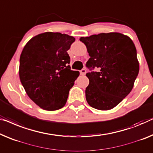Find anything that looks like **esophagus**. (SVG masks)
Instances as JSON below:
<instances>
[{
  "instance_id": "34e87169",
  "label": "esophagus",
  "mask_w": 153,
  "mask_h": 153,
  "mask_svg": "<svg viewBox=\"0 0 153 153\" xmlns=\"http://www.w3.org/2000/svg\"><path fill=\"white\" fill-rule=\"evenodd\" d=\"M79 72H80V74H81V75H82V76H84V75L86 74V71L85 69H82Z\"/></svg>"
}]
</instances>
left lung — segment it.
Returning <instances> with one entry per match:
<instances>
[{
    "mask_svg": "<svg viewBox=\"0 0 153 153\" xmlns=\"http://www.w3.org/2000/svg\"><path fill=\"white\" fill-rule=\"evenodd\" d=\"M79 40L90 56L86 67L100 69L86 74L89 79L86 101L94 108L111 110L129 94L139 74L135 44L128 36L118 32L95 34Z\"/></svg>",
    "mask_w": 153,
    "mask_h": 153,
    "instance_id": "left-lung-1",
    "label": "left lung"
}]
</instances>
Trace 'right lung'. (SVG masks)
I'll return each instance as SVG.
<instances>
[{"mask_svg":"<svg viewBox=\"0 0 153 153\" xmlns=\"http://www.w3.org/2000/svg\"><path fill=\"white\" fill-rule=\"evenodd\" d=\"M75 38L61 33L45 32L31 38L20 57L19 77L27 94L47 111L65 105L70 88L79 72L68 64L67 51Z\"/></svg>","mask_w":153,"mask_h":153,"instance_id":"1","label":"right lung"}]
</instances>
